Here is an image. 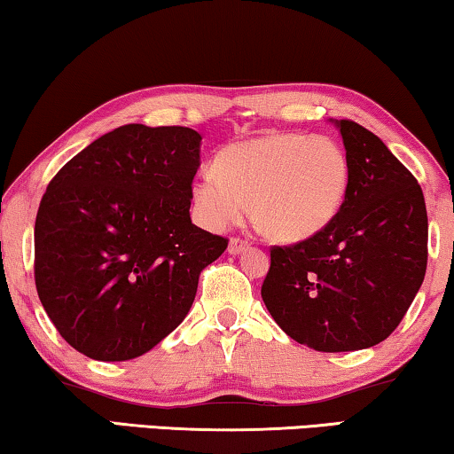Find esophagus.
Returning <instances> with one entry per match:
<instances>
[{
  "label": "esophagus",
  "mask_w": 454,
  "mask_h": 454,
  "mask_svg": "<svg viewBox=\"0 0 454 454\" xmlns=\"http://www.w3.org/2000/svg\"><path fill=\"white\" fill-rule=\"evenodd\" d=\"M250 247L248 240H242V239H230L228 242V253L230 254H240L245 253V250Z\"/></svg>",
  "instance_id": "34e87169"
}]
</instances>
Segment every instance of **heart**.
I'll return each instance as SVG.
<instances>
[{
	"instance_id": "obj_1",
	"label": "heart",
	"mask_w": 454,
	"mask_h": 454,
	"mask_svg": "<svg viewBox=\"0 0 454 454\" xmlns=\"http://www.w3.org/2000/svg\"><path fill=\"white\" fill-rule=\"evenodd\" d=\"M350 160L340 142L303 132H269L222 148L201 168L193 206L207 228L236 224L253 204L254 224L281 245L314 239L347 200Z\"/></svg>"
}]
</instances>
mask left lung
<instances>
[{
    "instance_id": "obj_1",
    "label": "left lung",
    "mask_w": 454,
    "mask_h": 454,
    "mask_svg": "<svg viewBox=\"0 0 454 454\" xmlns=\"http://www.w3.org/2000/svg\"><path fill=\"white\" fill-rule=\"evenodd\" d=\"M350 160L347 200L314 239L270 248L262 301L283 333L322 353L385 340L414 301L428 262L422 187L383 140L336 120Z\"/></svg>"
}]
</instances>
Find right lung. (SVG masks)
<instances>
[{
	"mask_svg": "<svg viewBox=\"0 0 454 454\" xmlns=\"http://www.w3.org/2000/svg\"><path fill=\"white\" fill-rule=\"evenodd\" d=\"M201 137L126 124L54 175L34 224V281L59 334L93 361H130L184 322L228 240L192 224Z\"/></svg>",
	"mask_w": 454,
	"mask_h": 454,
	"instance_id": "obj_1",
	"label": "right lung"
}]
</instances>
